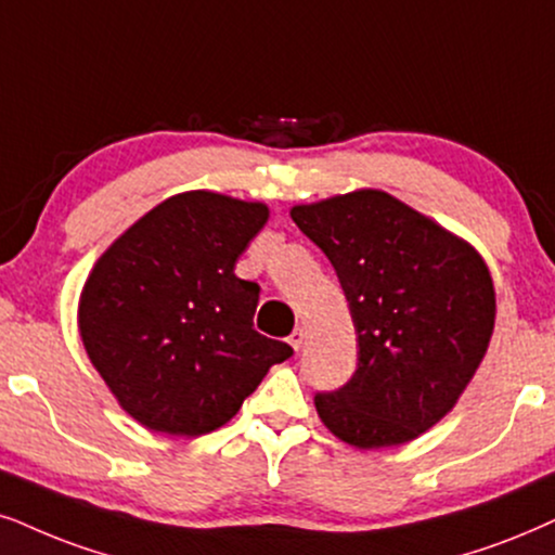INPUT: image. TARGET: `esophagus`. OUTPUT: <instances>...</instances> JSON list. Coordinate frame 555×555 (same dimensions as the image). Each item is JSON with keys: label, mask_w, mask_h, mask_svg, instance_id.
I'll use <instances>...</instances> for the list:
<instances>
[{"label": "esophagus", "mask_w": 555, "mask_h": 555, "mask_svg": "<svg viewBox=\"0 0 555 555\" xmlns=\"http://www.w3.org/2000/svg\"><path fill=\"white\" fill-rule=\"evenodd\" d=\"M289 343H292V348H294V350H299V348H301V343H305V330H301V327L294 330V333L289 335Z\"/></svg>", "instance_id": "34e87169"}]
</instances>
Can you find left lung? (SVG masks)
Masks as SVG:
<instances>
[{
    "mask_svg": "<svg viewBox=\"0 0 555 555\" xmlns=\"http://www.w3.org/2000/svg\"><path fill=\"white\" fill-rule=\"evenodd\" d=\"M292 220L338 273L359 343L353 376L314 395L320 420L356 448L417 438L455 404L489 348L487 263L378 189L299 205Z\"/></svg>",
    "mask_w": 555,
    "mask_h": 555,
    "instance_id": "left-lung-1",
    "label": "left lung"
}]
</instances>
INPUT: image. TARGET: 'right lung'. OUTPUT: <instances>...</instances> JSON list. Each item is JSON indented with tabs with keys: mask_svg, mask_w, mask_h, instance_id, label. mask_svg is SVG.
Returning a JSON list of instances; mask_svg holds the SVG:
<instances>
[{
	"mask_svg": "<svg viewBox=\"0 0 555 555\" xmlns=\"http://www.w3.org/2000/svg\"><path fill=\"white\" fill-rule=\"evenodd\" d=\"M269 207L215 192L160 202L109 245L81 292L79 330L122 410L149 430L205 435L254 395L289 343L254 330L261 286L235 263Z\"/></svg>",
	"mask_w": 555,
	"mask_h": 555,
	"instance_id": "add662e5",
	"label": "right lung"
}]
</instances>
